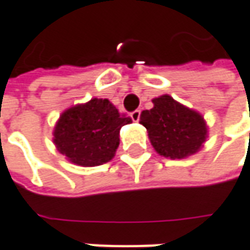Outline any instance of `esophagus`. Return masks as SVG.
Wrapping results in <instances>:
<instances>
[{"instance_id":"1","label":"esophagus","mask_w":250,"mask_h":250,"mask_svg":"<svg viewBox=\"0 0 250 250\" xmlns=\"http://www.w3.org/2000/svg\"><path fill=\"white\" fill-rule=\"evenodd\" d=\"M140 116H141V110H134V112H131V119H133L134 122H138L140 120Z\"/></svg>"}]
</instances>
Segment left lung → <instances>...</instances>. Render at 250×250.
Wrapping results in <instances>:
<instances>
[{
    "label": "left lung",
    "instance_id": "obj_1",
    "mask_svg": "<svg viewBox=\"0 0 250 250\" xmlns=\"http://www.w3.org/2000/svg\"><path fill=\"white\" fill-rule=\"evenodd\" d=\"M152 102L153 108L142 110L140 119L158 153L183 159L202 146L208 128L199 113L185 108L170 95H162Z\"/></svg>",
    "mask_w": 250,
    "mask_h": 250
}]
</instances>
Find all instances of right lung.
Wrapping results in <instances>:
<instances>
[{
  "label": "right lung",
  "instance_id": "right-lung-1",
  "mask_svg": "<svg viewBox=\"0 0 250 250\" xmlns=\"http://www.w3.org/2000/svg\"><path fill=\"white\" fill-rule=\"evenodd\" d=\"M131 117L119 113L108 99H91L62 113L54 131L58 151L80 166H99L115 156L119 134Z\"/></svg>",
  "mask_w": 250,
  "mask_h": 250
}]
</instances>
